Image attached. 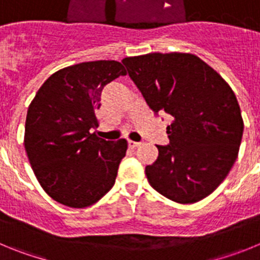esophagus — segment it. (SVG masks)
<instances>
[{
	"mask_svg": "<svg viewBox=\"0 0 260 260\" xmlns=\"http://www.w3.org/2000/svg\"><path fill=\"white\" fill-rule=\"evenodd\" d=\"M139 142H134V141H127V146H128V148H133V150H134V148H137L138 146H139Z\"/></svg>",
	"mask_w": 260,
	"mask_h": 260,
	"instance_id": "1",
	"label": "esophagus"
}]
</instances>
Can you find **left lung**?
<instances>
[{
	"mask_svg": "<svg viewBox=\"0 0 260 260\" xmlns=\"http://www.w3.org/2000/svg\"><path fill=\"white\" fill-rule=\"evenodd\" d=\"M122 63L148 107L171 114L168 146H156L147 180L165 198L195 203L225 180L240 151L243 119L233 89L190 53H148Z\"/></svg>",
	"mask_w": 260,
	"mask_h": 260,
	"instance_id": "8db88e82",
	"label": "left lung"
}]
</instances>
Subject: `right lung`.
I'll return each mask as SVG.
<instances>
[{
	"mask_svg": "<svg viewBox=\"0 0 260 260\" xmlns=\"http://www.w3.org/2000/svg\"><path fill=\"white\" fill-rule=\"evenodd\" d=\"M126 75L121 62L91 61L50 75L27 110L24 148L44 191L71 208L92 206L116 182L127 142L91 133L105 84Z\"/></svg>",
	"mask_w": 260,
	"mask_h": 260,
	"instance_id": "right-lung-1",
	"label": "right lung"
}]
</instances>
